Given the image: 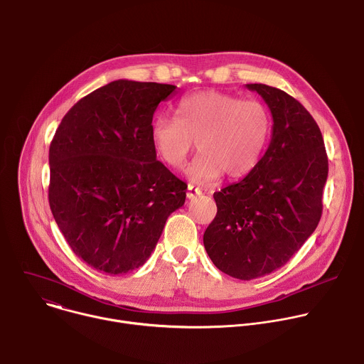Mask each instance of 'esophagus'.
Wrapping results in <instances>:
<instances>
[{"label": "esophagus", "instance_id": "34e87169", "mask_svg": "<svg viewBox=\"0 0 364 364\" xmlns=\"http://www.w3.org/2000/svg\"><path fill=\"white\" fill-rule=\"evenodd\" d=\"M201 193V190L198 188V187H194L193 184H188L187 186V197L188 198H193L194 196H197V194H200Z\"/></svg>", "mask_w": 364, "mask_h": 364}]
</instances>
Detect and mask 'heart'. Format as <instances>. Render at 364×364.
I'll use <instances>...</instances> for the list:
<instances>
[{
	"mask_svg": "<svg viewBox=\"0 0 364 364\" xmlns=\"http://www.w3.org/2000/svg\"><path fill=\"white\" fill-rule=\"evenodd\" d=\"M272 128L264 102L204 90L184 96L174 118L155 119L151 139L160 159L173 168L184 164L196 139L200 152L187 176L196 184H209L223 173L240 178L253 171L267 151Z\"/></svg>",
	"mask_w": 364,
	"mask_h": 364,
	"instance_id": "heart-1",
	"label": "heart"
}]
</instances>
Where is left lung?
<instances>
[{"mask_svg":"<svg viewBox=\"0 0 364 364\" xmlns=\"http://www.w3.org/2000/svg\"><path fill=\"white\" fill-rule=\"evenodd\" d=\"M246 87L269 107L272 138L253 171L213 194L218 213L203 243L216 268L250 281L284 267L314 233L328 159L317 122L296 99L262 83Z\"/></svg>","mask_w":364,"mask_h":364,"instance_id":"obj_1","label":"left lung"}]
</instances>
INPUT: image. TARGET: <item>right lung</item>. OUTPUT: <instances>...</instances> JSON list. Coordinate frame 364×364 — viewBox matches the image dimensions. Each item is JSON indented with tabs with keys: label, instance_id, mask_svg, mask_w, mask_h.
<instances>
[{
	"label": "right lung",
	"instance_id": "1",
	"mask_svg": "<svg viewBox=\"0 0 364 364\" xmlns=\"http://www.w3.org/2000/svg\"><path fill=\"white\" fill-rule=\"evenodd\" d=\"M176 87L111 82L75 103L50 144L51 213L96 271L142 267L186 201L187 184L157 160L151 139L154 112Z\"/></svg>",
	"mask_w": 364,
	"mask_h": 364
}]
</instances>
